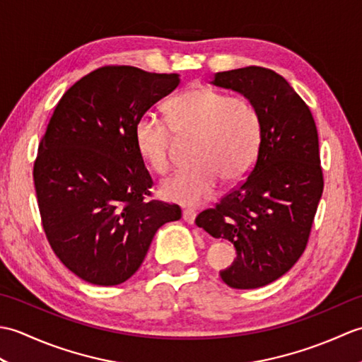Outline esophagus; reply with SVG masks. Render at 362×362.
Wrapping results in <instances>:
<instances>
[{
  "label": "esophagus",
  "mask_w": 362,
  "mask_h": 362,
  "mask_svg": "<svg viewBox=\"0 0 362 362\" xmlns=\"http://www.w3.org/2000/svg\"><path fill=\"white\" fill-rule=\"evenodd\" d=\"M196 216H197V213L194 210H183V213H182L183 221L188 222V224H194Z\"/></svg>",
  "instance_id": "esophagus-1"
}]
</instances>
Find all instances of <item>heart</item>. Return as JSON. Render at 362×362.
Here are the masks:
<instances>
[{
    "mask_svg": "<svg viewBox=\"0 0 362 362\" xmlns=\"http://www.w3.org/2000/svg\"><path fill=\"white\" fill-rule=\"evenodd\" d=\"M169 122L152 113L138 118L134 129L136 151L153 173L173 165L175 136L194 138L196 163L160 183L169 202L194 206L206 201L222 177L227 183L244 179L255 165L261 143L258 110L244 99L210 87L183 91L168 104Z\"/></svg>",
    "mask_w": 362,
    "mask_h": 362,
    "instance_id": "b5f03b06",
    "label": "heart"
}]
</instances>
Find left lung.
Masks as SVG:
<instances>
[{
    "mask_svg": "<svg viewBox=\"0 0 362 362\" xmlns=\"http://www.w3.org/2000/svg\"><path fill=\"white\" fill-rule=\"evenodd\" d=\"M211 83L249 99L259 113L261 143L247 179L196 224L235 245V261L219 272L222 281L255 289L286 274L308 243L324 191L317 129L303 99L267 68L216 73Z\"/></svg>",
    "mask_w": 362,
    "mask_h": 362,
    "instance_id": "obj_1",
    "label": "left lung"
}]
</instances>
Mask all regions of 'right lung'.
Listing matches in <instances>:
<instances>
[{
  "instance_id": "obj_1",
  "label": "right lung",
  "mask_w": 362,
  "mask_h": 362,
  "mask_svg": "<svg viewBox=\"0 0 362 362\" xmlns=\"http://www.w3.org/2000/svg\"><path fill=\"white\" fill-rule=\"evenodd\" d=\"M180 83L179 74L104 66L60 99L38 146L34 183L46 238L79 279L115 286L141 266L177 205L144 201L152 179L136 151L140 117Z\"/></svg>"
}]
</instances>
